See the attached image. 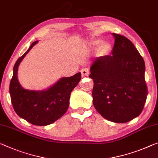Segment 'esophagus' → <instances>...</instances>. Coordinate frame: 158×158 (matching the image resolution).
Instances as JSON below:
<instances>
[{"label": "esophagus", "mask_w": 158, "mask_h": 158, "mask_svg": "<svg viewBox=\"0 0 158 158\" xmlns=\"http://www.w3.org/2000/svg\"><path fill=\"white\" fill-rule=\"evenodd\" d=\"M81 72L82 76H87L89 74V69H87V68H84V69H82L81 71Z\"/></svg>", "instance_id": "1"}]
</instances>
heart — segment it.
Listing matches in <instances>:
<instances>
[{
    "instance_id": "obj_1",
    "label": "heart",
    "mask_w": 158,
    "mask_h": 158,
    "mask_svg": "<svg viewBox=\"0 0 158 158\" xmlns=\"http://www.w3.org/2000/svg\"><path fill=\"white\" fill-rule=\"evenodd\" d=\"M101 43H102V40H96L92 41V42L89 43V47H90L92 49H96ZM110 45L108 43H102V44L99 46L98 52L101 55H105L110 52Z\"/></svg>"
}]
</instances>
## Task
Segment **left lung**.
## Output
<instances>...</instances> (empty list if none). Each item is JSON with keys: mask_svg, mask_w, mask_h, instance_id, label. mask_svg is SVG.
Instances as JSON below:
<instances>
[{"mask_svg": "<svg viewBox=\"0 0 158 158\" xmlns=\"http://www.w3.org/2000/svg\"><path fill=\"white\" fill-rule=\"evenodd\" d=\"M112 35V54L96 58L90 67L93 104L106 119L127 123L140 114L146 101L145 62L128 39Z\"/></svg>", "mask_w": 158, "mask_h": 158, "instance_id": "left-lung-1", "label": "left lung"}]
</instances>
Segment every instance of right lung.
I'll list each match as a JSON object with an SVG mask.
<instances>
[{"instance_id":"right-lung-1","label":"right lung","mask_w":158,"mask_h":158,"mask_svg":"<svg viewBox=\"0 0 158 158\" xmlns=\"http://www.w3.org/2000/svg\"><path fill=\"white\" fill-rule=\"evenodd\" d=\"M35 41L17 60L10 83V94L14 110L20 117L36 126H47L55 122L66 112L71 93L81 79L77 73L71 77H61L54 85L45 90L24 89L18 79V66L31 48L37 44Z\"/></svg>"}]
</instances>
